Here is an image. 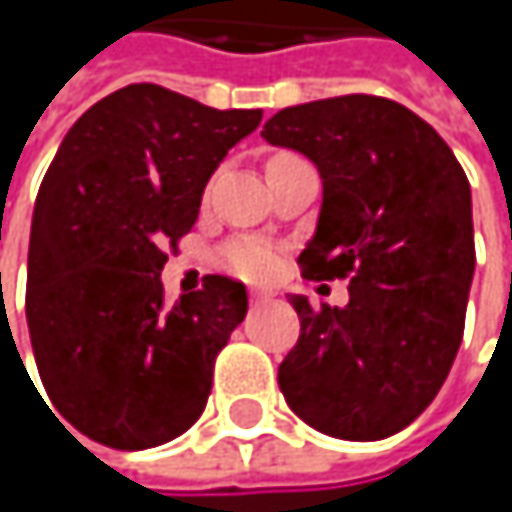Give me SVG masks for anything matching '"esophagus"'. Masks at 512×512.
<instances>
[{
	"label": "esophagus",
	"instance_id": "1",
	"mask_svg": "<svg viewBox=\"0 0 512 512\" xmlns=\"http://www.w3.org/2000/svg\"><path fill=\"white\" fill-rule=\"evenodd\" d=\"M272 299V293H266V290H252V305H266Z\"/></svg>",
	"mask_w": 512,
	"mask_h": 512
}]
</instances>
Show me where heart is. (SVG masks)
Wrapping results in <instances>:
<instances>
[{"mask_svg":"<svg viewBox=\"0 0 512 512\" xmlns=\"http://www.w3.org/2000/svg\"><path fill=\"white\" fill-rule=\"evenodd\" d=\"M225 263H228L234 272L246 275V278H266V275L275 272L278 255H275V249L266 246V243L246 240V243H234V246L225 249Z\"/></svg>","mask_w":512,"mask_h":512,"instance_id":"1","label":"heart"}]
</instances>
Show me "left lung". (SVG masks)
Wrapping results in <instances>:
<instances>
[{"label": "left lung", "instance_id": "8db88e82", "mask_svg": "<svg viewBox=\"0 0 512 512\" xmlns=\"http://www.w3.org/2000/svg\"><path fill=\"white\" fill-rule=\"evenodd\" d=\"M323 177L308 278H347L344 308L290 296L302 332L278 367L314 430L376 442L409 427L451 373L474 278L471 186L445 139L406 106L347 94L281 109L260 133Z\"/></svg>", "mask_w": 512, "mask_h": 512}]
</instances>
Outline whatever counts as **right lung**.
<instances>
[{
  "label": "right lung",
  "mask_w": 512,
  "mask_h": 512,
  "mask_svg": "<svg viewBox=\"0 0 512 512\" xmlns=\"http://www.w3.org/2000/svg\"><path fill=\"white\" fill-rule=\"evenodd\" d=\"M260 118L139 82L94 103L58 145L32 216L26 320L44 388L82 436L145 451L201 418L249 293L207 275L165 305L159 275L207 180Z\"/></svg>",
  "instance_id": "right-lung-1"
}]
</instances>
